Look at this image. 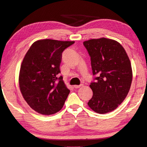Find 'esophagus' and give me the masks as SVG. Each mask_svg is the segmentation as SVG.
Instances as JSON below:
<instances>
[{
  "mask_svg": "<svg viewBox=\"0 0 147 147\" xmlns=\"http://www.w3.org/2000/svg\"><path fill=\"white\" fill-rule=\"evenodd\" d=\"M81 86H82V85H74V88H80Z\"/></svg>",
  "mask_w": 147,
  "mask_h": 147,
  "instance_id": "34e87169",
  "label": "esophagus"
}]
</instances>
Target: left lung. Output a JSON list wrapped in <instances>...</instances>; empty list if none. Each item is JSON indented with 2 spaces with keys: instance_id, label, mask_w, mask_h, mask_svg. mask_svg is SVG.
Returning <instances> with one entry per match:
<instances>
[{
  "instance_id": "1",
  "label": "left lung",
  "mask_w": 147,
  "mask_h": 147,
  "mask_svg": "<svg viewBox=\"0 0 147 147\" xmlns=\"http://www.w3.org/2000/svg\"><path fill=\"white\" fill-rule=\"evenodd\" d=\"M91 57L93 74H97L90 84L93 96L88 101L95 113L113 111L124 101L132 82L131 62L123 46L115 40L102 37L83 42Z\"/></svg>"
}]
</instances>
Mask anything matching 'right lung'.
<instances>
[{
	"label": "right lung",
	"instance_id": "1",
	"mask_svg": "<svg viewBox=\"0 0 147 147\" xmlns=\"http://www.w3.org/2000/svg\"><path fill=\"white\" fill-rule=\"evenodd\" d=\"M74 43L52 39L36 40L23 58L19 74L20 89L27 103L38 113L53 115L63 107L70 90L62 76L57 78V74L62 52Z\"/></svg>",
	"mask_w": 147,
	"mask_h": 147
}]
</instances>
